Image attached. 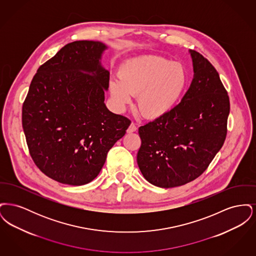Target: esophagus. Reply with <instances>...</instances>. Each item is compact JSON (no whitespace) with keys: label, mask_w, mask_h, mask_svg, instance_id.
Wrapping results in <instances>:
<instances>
[{"label":"esophagus","mask_w":256,"mask_h":256,"mask_svg":"<svg viewBox=\"0 0 256 256\" xmlns=\"http://www.w3.org/2000/svg\"><path fill=\"white\" fill-rule=\"evenodd\" d=\"M136 130H137V126H135L134 122H132V124H130V126L128 128L126 132H128V134H132L134 132H136Z\"/></svg>","instance_id":"obj_1"}]
</instances>
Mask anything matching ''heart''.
Instances as JSON below:
<instances>
[{"instance_id":"heart-1","label":"heart","mask_w":256,"mask_h":256,"mask_svg":"<svg viewBox=\"0 0 256 256\" xmlns=\"http://www.w3.org/2000/svg\"><path fill=\"white\" fill-rule=\"evenodd\" d=\"M119 80L110 82V93L119 108L137 96L138 111L148 119L165 116L176 106L187 84L182 65L158 56H143L126 62Z\"/></svg>"}]
</instances>
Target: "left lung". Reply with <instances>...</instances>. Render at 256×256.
Instances as JSON below:
<instances>
[{
    "label": "left lung",
    "mask_w": 256,
    "mask_h": 256,
    "mask_svg": "<svg viewBox=\"0 0 256 256\" xmlns=\"http://www.w3.org/2000/svg\"><path fill=\"white\" fill-rule=\"evenodd\" d=\"M194 78L182 102L163 117L139 128L137 163L144 178L161 188L198 178L224 145L230 98L214 66L189 50Z\"/></svg>",
    "instance_id": "left-lung-1"
}]
</instances>
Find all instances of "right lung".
<instances>
[{
    "instance_id": "obj_1",
    "label": "right lung",
    "mask_w": 256,
    "mask_h": 256,
    "mask_svg": "<svg viewBox=\"0 0 256 256\" xmlns=\"http://www.w3.org/2000/svg\"><path fill=\"white\" fill-rule=\"evenodd\" d=\"M106 49L98 41L69 43L38 68L30 86L22 110L26 144L39 170L56 182H92L130 124L104 104Z\"/></svg>"
}]
</instances>
